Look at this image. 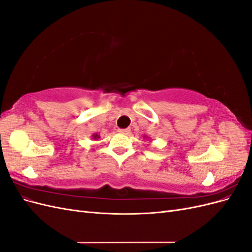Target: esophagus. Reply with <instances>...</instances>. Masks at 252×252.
Instances as JSON below:
<instances>
[{
    "mask_svg": "<svg viewBox=\"0 0 252 252\" xmlns=\"http://www.w3.org/2000/svg\"><path fill=\"white\" fill-rule=\"evenodd\" d=\"M119 132H120V133H123V134H129V133H130V128L119 129Z\"/></svg>",
    "mask_w": 252,
    "mask_h": 252,
    "instance_id": "esophagus-1",
    "label": "esophagus"
}]
</instances>
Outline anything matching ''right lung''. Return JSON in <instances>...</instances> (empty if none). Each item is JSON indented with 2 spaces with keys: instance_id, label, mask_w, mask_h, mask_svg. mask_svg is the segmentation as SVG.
<instances>
[{
  "instance_id": "right-lung-1",
  "label": "right lung",
  "mask_w": 252,
  "mask_h": 252,
  "mask_svg": "<svg viewBox=\"0 0 252 252\" xmlns=\"http://www.w3.org/2000/svg\"><path fill=\"white\" fill-rule=\"evenodd\" d=\"M93 138H94V140H96V139L100 138V135H97V134H94V135H93Z\"/></svg>"
}]
</instances>
